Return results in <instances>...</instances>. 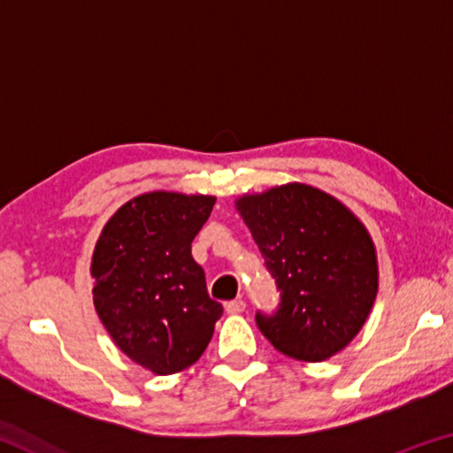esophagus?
<instances>
[{
  "mask_svg": "<svg viewBox=\"0 0 453 453\" xmlns=\"http://www.w3.org/2000/svg\"><path fill=\"white\" fill-rule=\"evenodd\" d=\"M245 310V302L243 300H232L226 303V311L229 316H237V313H242Z\"/></svg>",
  "mask_w": 453,
  "mask_h": 453,
  "instance_id": "esophagus-1",
  "label": "esophagus"
}]
</instances>
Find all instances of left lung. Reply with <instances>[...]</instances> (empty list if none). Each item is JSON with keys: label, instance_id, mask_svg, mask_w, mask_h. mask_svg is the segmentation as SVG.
<instances>
[{"label": "left lung", "instance_id": "1", "mask_svg": "<svg viewBox=\"0 0 453 453\" xmlns=\"http://www.w3.org/2000/svg\"><path fill=\"white\" fill-rule=\"evenodd\" d=\"M235 208L280 289L275 313H256L259 332L300 362L335 356L364 327L378 294V257L365 226L305 183L242 196Z\"/></svg>", "mask_w": 453, "mask_h": 453}]
</instances>
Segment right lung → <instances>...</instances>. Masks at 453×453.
<instances>
[{"label":"right lung","instance_id":"right-lung-1","mask_svg":"<svg viewBox=\"0 0 453 453\" xmlns=\"http://www.w3.org/2000/svg\"><path fill=\"white\" fill-rule=\"evenodd\" d=\"M213 196L142 194L113 213L91 257L94 305L124 354L157 375L194 365L224 313L191 257Z\"/></svg>","mask_w":453,"mask_h":453}]
</instances>
